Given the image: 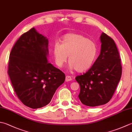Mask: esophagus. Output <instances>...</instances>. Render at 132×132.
<instances>
[{
  "instance_id": "34e87169",
  "label": "esophagus",
  "mask_w": 132,
  "mask_h": 132,
  "mask_svg": "<svg viewBox=\"0 0 132 132\" xmlns=\"http://www.w3.org/2000/svg\"><path fill=\"white\" fill-rule=\"evenodd\" d=\"M71 80H72V78H71V77L70 76H67L66 77V81H67V82L70 81H71Z\"/></svg>"
}]
</instances>
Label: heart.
<instances>
[{"instance_id": "heart-1", "label": "heart", "mask_w": 132, "mask_h": 132, "mask_svg": "<svg viewBox=\"0 0 132 132\" xmlns=\"http://www.w3.org/2000/svg\"><path fill=\"white\" fill-rule=\"evenodd\" d=\"M97 46L93 41L84 36L77 34L64 35L61 45L55 44L54 54L56 64L62 68L69 56V68L84 72L91 68L96 58Z\"/></svg>"}]
</instances>
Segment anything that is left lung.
I'll list each match as a JSON object with an SVG mask.
<instances>
[{
	"mask_svg": "<svg viewBox=\"0 0 132 132\" xmlns=\"http://www.w3.org/2000/svg\"><path fill=\"white\" fill-rule=\"evenodd\" d=\"M100 40L98 57L86 73L76 77L80 86V101L91 107L109 101L122 74L121 59L114 41L104 32L101 35Z\"/></svg>",
	"mask_w": 132,
	"mask_h": 132,
	"instance_id": "1",
	"label": "left lung"
}]
</instances>
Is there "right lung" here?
Instances as JSON below:
<instances>
[{"mask_svg":"<svg viewBox=\"0 0 132 132\" xmlns=\"http://www.w3.org/2000/svg\"><path fill=\"white\" fill-rule=\"evenodd\" d=\"M48 39L32 28L18 39L10 55L8 74L18 97L38 109L50 102L65 75L47 60Z\"/></svg>","mask_w":132,"mask_h":132,"instance_id":"1","label":"right lung"}]
</instances>
